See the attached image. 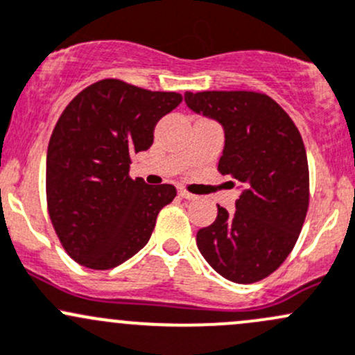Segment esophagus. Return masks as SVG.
<instances>
[{"instance_id":"34e87169","label":"esophagus","mask_w":355,"mask_h":355,"mask_svg":"<svg viewBox=\"0 0 355 355\" xmlns=\"http://www.w3.org/2000/svg\"><path fill=\"white\" fill-rule=\"evenodd\" d=\"M178 196H180L182 199H185V200H193V199H197V196H193V193H190V192H187V190H184V189L178 190Z\"/></svg>"}]
</instances>
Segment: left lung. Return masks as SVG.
Segmentation results:
<instances>
[{
  "label": "left lung",
  "mask_w": 355,
  "mask_h": 355,
  "mask_svg": "<svg viewBox=\"0 0 355 355\" xmlns=\"http://www.w3.org/2000/svg\"><path fill=\"white\" fill-rule=\"evenodd\" d=\"M185 103L223 125L218 170L241 187L233 212L218 206L216 221L197 231V248L227 281H262L294 248L308 211V158L300 130L263 93L187 92Z\"/></svg>",
  "instance_id": "obj_1"
}]
</instances>
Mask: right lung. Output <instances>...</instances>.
<instances>
[{
	"mask_svg": "<svg viewBox=\"0 0 355 355\" xmlns=\"http://www.w3.org/2000/svg\"><path fill=\"white\" fill-rule=\"evenodd\" d=\"M180 102V93L102 80L61 114L47 148V207L62 246L80 266L114 268L149 241L177 189L132 180L130 156L149 149L155 125Z\"/></svg>",
	"mask_w": 355,
	"mask_h": 355,
	"instance_id": "right-lung-1",
	"label": "right lung"
}]
</instances>
